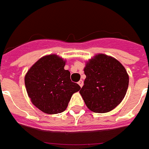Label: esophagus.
<instances>
[{
  "mask_svg": "<svg viewBox=\"0 0 149 149\" xmlns=\"http://www.w3.org/2000/svg\"><path fill=\"white\" fill-rule=\"evenodd\" d=\"M79 83V85L81 87L83 86V80H79V83Z\"/></svg>",
  "mask_w": 149,
  "mask_h": 149,
  "instance_id": "esophagus-1",
  "label": "esophagus"
}]
</instances>
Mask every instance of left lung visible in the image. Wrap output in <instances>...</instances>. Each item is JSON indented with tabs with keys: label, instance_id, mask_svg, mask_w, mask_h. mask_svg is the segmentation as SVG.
<instances>
[{
	"label": "left lung",
	"instance_id": "8db88e82",
	"mask_svg": "<svg viewBox=\"0 0 149 149\" xmlns=\"http://www.w3.org/2000/svg\"><path fill=\"white\" fill-rule=\"evenodd\" d=\"M84 73L86 79L79 93L90 110L105 113L121 103L127 92L129 78L119 61L98 54L86 63Z\"/></svg>",
	"mask_w": 149,
	"mask_h": 149
}]
</instances>
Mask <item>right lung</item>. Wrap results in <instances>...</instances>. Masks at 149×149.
Segmentation results:
<instances>
[{"label": "right lung", "instance_id": "1", "mask_svg": "<svg viewBox=\"0 0 149 149\" xmlns=\"http://www.w3.org/2000/svg\"><path fill=\"white\" fill-rule=\"evenodd\" d=\"M64 66L63 58L51 54L40 58L26 74L28 95L33 105L45 113L64 111L73 94L81 88L70 80V73Z\"/></svg>", "mask_w": 149, "mask_h": 149}]
</instances>
